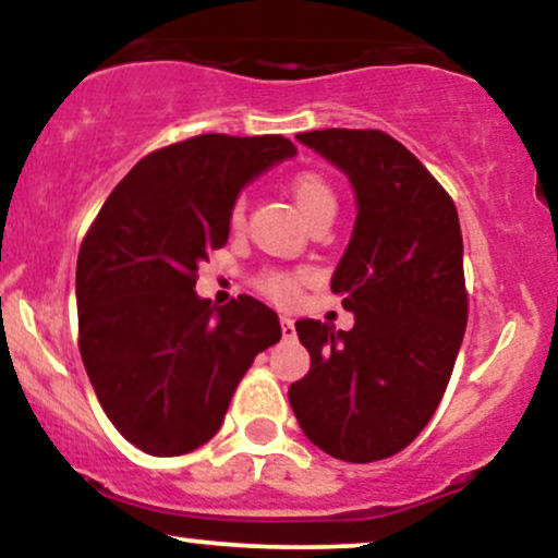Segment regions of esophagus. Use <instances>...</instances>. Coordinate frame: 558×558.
I'll list each match as a JSON object with an SVG mask.
<instances>
[{
  "instance_id": "1",
  "label": "esophagus",
  "mask_w": 558,
  "mask_h": 558,
  "mask_svg": "<svg viewBox=\"0 0 558 558\" xmlns=\"http://www.w3.org/2000/svg\"><path fill=\"white\" fill-rule=\"evenodd\" d=\"M280 330H283V338H293V332H296V328H293V319L288 315L280 317Z\"/></svg>"
}]
</instances>
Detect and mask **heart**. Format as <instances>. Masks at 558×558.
I'll return each instance as SVG.
<instances>
[{"label":"heart","instance_id":"b5f03b06","mask_svg":"<svg viewBox=\"0 0 558 558\" xmlns=\"http://www.w3.org/2000/svg\"><path fill=\"white\" fill-rule=\"evenodd\" d=\"M291 196L306 220L323 213H336V194H332L330 183L323 175H317V172H299V175H293ZM243 215H246V198L239 196L233 207H230V226L241 228ZM259 288L275 301H291L296 296L299 278L291 272H267L259 278Z\"/></svg>","mask_w":558,"mask_h":558}]
</instances>
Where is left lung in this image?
Listing matches in <instances>:
<instances>
[{
  "instance_id": "8db88e82",
  "label": "left lung",
  "mask_w": 558,
  "mask_h": 558,
  "mask_svg": "<svg viewBox=\"0 0 558 558\" xmlns=\"http://www.w3.org/2000/svg\"><path fill=\"white\" fill-rule=\"evenodd\" d=\"M296 138L354 185V233L330 280L354 328L299 319L312 367L288 401L325 453L377 462L412 444L444 399L466 328L462 228L444 185L388 133Z\"/></svg>"
}]
</instances>
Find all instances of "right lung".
<instances>
[{
    "mask_svg": "<svg viewBox=\"0 0 558 558\" xmlns=\"http://www.w3.org/2000/svg\"><path fill=\"white\" fill-rule=\"evenodd\" d=\"M296 155L283 136L204 133L144 157L114 185L78 252V345L101 409L151 457L220 430L278 315L252 296L213 306L196 270L226 246L241 189Z\"/></svg>",
    "mask_w": 558,
    "mask_h": 558,
    "instance_id": "right-lung-1",
    "label": "right lung"
}]
</instances>
